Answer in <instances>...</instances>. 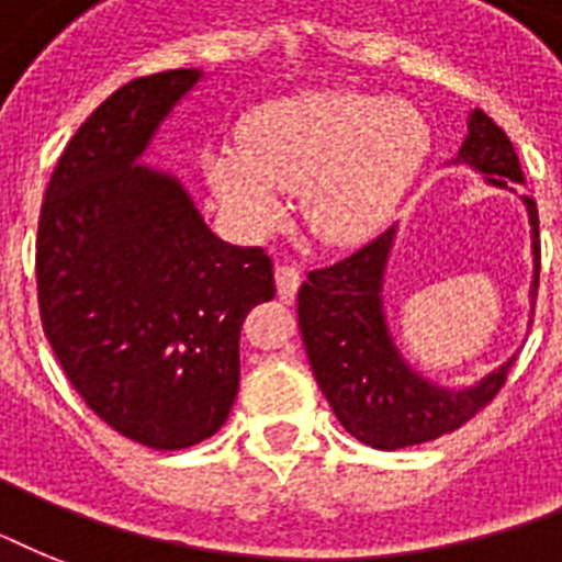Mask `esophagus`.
Listing matches in <instances>:
<instances>
[{
    "label": "esophagus",
    "mask_w": 562,
    "mask_h": 562,
    "mask_svg": "<svg viewBox=\"0 0 562 562\" xmlns=\"http://www.w3.org/2000/svg\"><path fill=\"white\" fill-rule=\"evenodd\" d=\"M273 277H277V294H280V300L291 303L300 289V280H303V277H300V271L294 268V265H277Z\"/></svg>",
    "instance_id": "34e87169"
}]
</instances>
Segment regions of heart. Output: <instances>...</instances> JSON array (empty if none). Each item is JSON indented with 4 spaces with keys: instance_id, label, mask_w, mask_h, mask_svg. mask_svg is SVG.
Returning <instances> with one entry per match:
<instances>
[{
    "instance_id": "heart-1",
    "label": "heart",
    "mask_w": 562,
    "mask_h": 562,
    "mask_svg": "<svg viewBox=\"0 0 562 562\" xmlns=\"http://www.w3.org/2000/svg\"><path fill=\"white\" fill-rule=\"evenodd\" d=\"M426 119L373 92L308 90L265 101L241 145L203 148V178L247 233L273 227L282 189L300 183V215L321 241L359 245L387 224L428 157Z\"/></svg>"
}]
</instances>
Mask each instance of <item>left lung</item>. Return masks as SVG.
I'll list each match as a JSON object with an SVG mask.
<instances>
[{"label":"left lung","mask_w":562,"mask_h":562,"mask_svg":"<svg viewBox=\"0 0 562 562\" xmlns=\"http://www.w3.org/2000/svg\"><path fill=\"white\" fill-rule=\"evenodd\" d=\"M449 166H467L496 189L516 192L522 169L505 131L479 108L467 116L458 157ZM531 224V289L537 303L540 282V218L537 203L519 194ZM396 227H387L370 245L344 262L312 271L297 291V317L308 364L335 417L356 440L373 449H405L428 443L475 417L505 384L516 356L481 375L479 382L449 387L411 368L393 338L384 308V273L391 262Z\"/></svg>","instance_id":"8db88e82"}]
</instances>
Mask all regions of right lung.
Here are the masks:
<instances>
[{"label":"right lung","mask_w":562,"mask_h":562,"mask_svg":"<svg viewBox=\"0 0 562 562\" xmlns=\"http://www.w3.org/2000/svg\"><path fill=\"white\" fill-rule=\"evenodd\" d=\"M203 69L145 75L92 113L57 160L37 229L43 329L83 402L148 449L224 426L238 335L273 297L262 247L221 241L178 175L145 154Z\"/></svg>","instance_id":"1"}]
</instances>
